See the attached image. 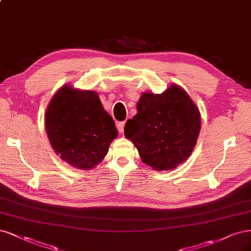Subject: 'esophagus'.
<instances>
[{"label": "esophagus", "mask_w": 251, "mask_h": 251, "mask_svg": "<svg viewBox=\"0 0 251 251\" xmlns=\"http://www.w3.org/2000/svg\"><path fill=\"white\" fill-rule=\"evenodd\" d=\"M125 125H126L125 122H120L117 124V129L120 134H123L125 131Z\"/></svg>", "instance_id": "obj_1"}]
</instances>
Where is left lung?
<instances>
[{
    "label": "left lung",
    "mask_w": 251,
    "mask_h": 251,
    "mask_svg": "<svg viewBox=\"0 0 251 251\" xmlns=\"http://www.w3.org/2000/svg\"><path fill=\"white\" fill-rule=\"evenodd\" d=\"M137 110L125 135L143 163L170 170L190 157L201 132V113L183 88L172 84L161 94L144 92Z\"/></svg>",
    "instance_id": "obj_1"
}]
</instances>
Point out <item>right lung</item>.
<instances>
[{
	"mask_svg": "<svg viewBox=\"0 0 251 251\" xmlns=\"http://www.w3.org/2000/svg\"><path fill=\"white\" fill-rule=\"evenodd\" d=\"M45 126L51 148L77 169H92L108 153L118 133L97 92L64 85L50 100Z\"/></svg>",
	"mask_w": 251,
	"mask_h": 251,
	"instance_id": "right-lung-1",
	"label": "right lung"
}]
</instances>
